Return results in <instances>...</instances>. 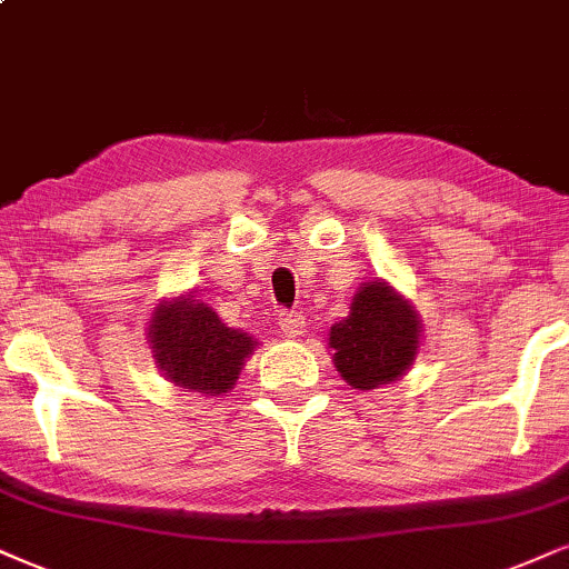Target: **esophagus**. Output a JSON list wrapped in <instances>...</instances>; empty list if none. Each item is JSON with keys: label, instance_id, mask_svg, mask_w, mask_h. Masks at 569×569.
<instances>
[{"label": "esophagus", "instance_id": "obj_1", "mask_svg": "<svg viewBox=\"0 0 569 569\" xmlns=\"http://www.w3.org/2000/svg\"><path fill=\"white\" fill-rule=\"evenodd\" d=\"M277 325L282 327V332L287 335V338H298V335L303 332L306 321H303V317H300V313H296V311H279V321H277Z\"/></svg>", "mask_w": 569, "mask_h": 569}]
</instances>
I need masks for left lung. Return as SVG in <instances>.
Instances as JSON below:
<instances>
[{"label":"left lung","mask_w":569,"mask_h":569,"mask_svg":"<svg viewBox=\"0 0 569 569\" xmlns=\"http://www.w3.org/2000/svg\"><path fill=\"white\" fill-rule=\"evenodd\" d=\"M419 313L382 279L363 282L350 313L329 329L340 377L359 390L396 382L411 369L419 348Z\"/></svg>","instance_id":"obj_1"}]
</instances>
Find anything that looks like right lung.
<instances>
[{
	"mask_svg": "<svg viewBox=\"0 0 569 569\" xmlns=\"http://www.w3.org/2000/svg\"><path fill=\"white\" fill-rule=\"evenodd\" d=\"M152 356L166 380L187 392L223 396L258 346L242 329L227 327L202 300L181 296L158 303L150 319Z\"/></svg>",
	"mask_w": 569,
	"mask_h": 569,
	"instance_id": "1",
	"label": "right lung"
}]
</instances>
